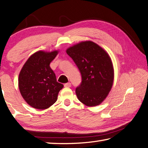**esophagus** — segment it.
<instances>
[{
	"label": "esophagus",
	"mask_w": 148,
	"mask_h": 148,
	"mask_svg": "<svg viewBox=\"0 0 148 148\" xmlns=\"http://www.w3.org/2000/svg\"><path fill=\"white\" fill-rule=\"evenodd\" d=\"M71 86V84L70 82L66 83L64 84V87H66V88H70Z\"/></svg>",
	"instance_id": "obj_1"
}]
</instances>
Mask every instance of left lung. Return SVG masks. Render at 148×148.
<instances>
[{
  "instance_id": "obj_1",
  "label": "left lung",
  "mask_w": 148,
  "mask_h": 148,
  "mask_svg": "<svg viewBox=\"0 0 148 148\" xmlns=\"http://www.w3.org/2000/svg\"><path fill=\"white\" fill-rule=\"evenodd\" d=\"M66 53L81 73L76 88L77 98L88 106L99 105L112 88L114 69L108 53L92 41H84L67 49Z\"/></svg>"
}]
</instances>
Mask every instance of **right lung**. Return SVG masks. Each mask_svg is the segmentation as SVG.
<instances>
[{"mask_svg":"<svg viewBox=\"0 0 148 148\" xmlns=\"http://www.w3.org/2000/svg\"><path fill=\"white\" fill-rule=\"evenodd\" d=\"M57 50L38 51L31 55L18 76V88L27 104L38 110H45L57 101L58 92L64 87L57 82L49 64L56 57Z\"/></svg>","mask_w":148,"mask_h":148,"instance_id":"add662e5","label":"right lung"}]
</instances>
